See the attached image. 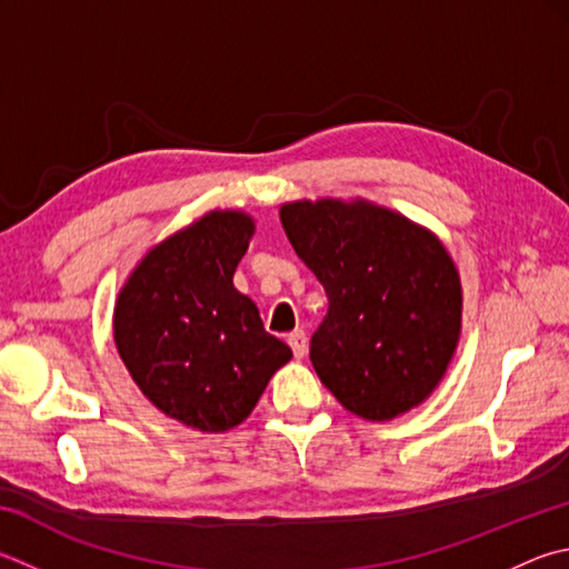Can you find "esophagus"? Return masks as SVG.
I'll return each instance as SVG.
<instances>
[{
	"label": "esophagus",
	"mask_w": 569,
	"mask_h": 569,
	"mask_svg": "<svg viewBox=\"0 0 569 569\" xmlns=\"http://www.w3.org/2000/svg\"><path fill=\"white\" fill-rule=\"evenodd\" d=\"M288 346H291L296 358H303L306 350H308V338H306L303 330H293V333L288 336Z\"/></svg>",
	"instance_id": "obj_1"
}]
</instances>
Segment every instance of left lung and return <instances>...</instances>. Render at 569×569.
<instances>
[{
	"label": "left lung",
	"instance_id": "1",
	"mask_svg": "<svg viewBox=\"0 0 569 569\" xmlns=\"http://www.w3.org/2000/svg\"><path fill=\"white\" fill-rule=\"evenodd\" d=\"M281 223L328 296L311 338L320 383L373 422L420 406L460 340L462 288L446 246L363 199L283 203Z\"/></svg>",
	"mask_w": 569,
	"mask_h": 569
}]
</instances>
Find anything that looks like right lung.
<instances>
[{
	"label": "right lung",
	"instance_id": "obj_1",
	"mask_svg": "<svg viewBox=\"0 0 569 569\" xmlns=\"http://www.w3.org/2000/svg\"><path fill=\"white\" fill-rule=\"evenodd\" d=\"M253 231L249 213L209 211L153 246L113 306V340L133 383L163 416L201 432L249 418L293 358L233 288Z\"/></svg>",
	"mask_w": 569,
	"mask_h": 569
}]
</instances>
